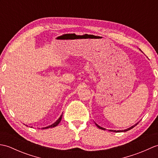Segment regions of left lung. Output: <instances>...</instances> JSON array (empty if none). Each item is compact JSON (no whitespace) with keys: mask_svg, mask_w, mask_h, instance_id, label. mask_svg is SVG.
I'll return each mask as SVG.
<instances>
[{"mask_svg":"<svg viewBox=\"0 0 158 158\" xmlns=\"http://www.w3.org/2000/svg\"><path fill=\"white\" fill-rule=\"evenodd\" d=\"M137 124H138V123H136L135 126H132V127H129V128H127V129H126V130H110V132H126V131H128V130H131V129H132L135 126H136ZM96 125L97 126V127H98V128H100V129H102V130H105V128H104V127H100V126H99L98 124H96Z\"/></svg>","mask_w":158,"mask_h":158,"instance_id":"1","label":"left lung"}]
</instances>
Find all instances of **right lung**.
<instances>
[{
  "label": "right lung",
  "mask_w": 158,
  "mask_h": 158,
  "mask_svg": "<svg viewBox=\"0 0 158 158\" xmlns=\"http://www.w3.org/2000/svg\"><path fill=\"white\" fill-rule=\"evenodd\" d=\"M62 115L60 117V118L58 120H57L55 123H53V124H52L51 126H49L45 127H43L42 129H47V128H49V127H56V126H58V123L60 122V121H61V119H62Z\"/></svg>",
  "instance_id": "right-lung-1"
}]
</instances>
